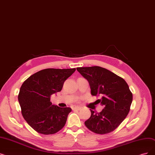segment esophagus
Masks as SVG:
<instances>
[{"mask_svg":"<svg viewBox=\"0 0 155 155\" xmlns=\"http://www.w3.org/2000/svg\"><path fill=\"white\" fill-rule=\"evenodd\" d=\"M82 109V107H80V106H75V107H73V110H80Z\"/></svg>","mask_w":155,"mask_h":155,"instance_id":"obj_1","label":"esophagus"}]
</instances>
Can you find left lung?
Wrapping results in <instances>:
<instances>
[{
    "mask_svg": "<svg viewBox=\"0 0 155 155\" xmlns=\"http://www.w3.org/2000/svg\"><path fill=\"white\" fill-rule=\"evenodd\" d=\"M89 82L92 96H101L99 103L104 106L100 113L90 110L91 117L85 122L92 132L105 134L113 131L122 123L130 111L132 94L125 80L100 66L77 68Z\"/></svg>",
    "mask_w": 155,
    "mask_h": 155,
    "instance_id": "left-lung-1",
    "label": "left lung"
}]
</instances>
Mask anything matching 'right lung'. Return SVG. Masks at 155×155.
I'll return each instance as SVG.
<instances>
[{
	"mask_svg": "<svg viewBox=\"0 0 155 155\" xmlns=\"http://www.w3.org/2000/svg\"><path fill=\"white\" fill-rule=\"evenodd\" d=\"M75 70L44 69L33 74L22 84L18 95L22 115L37 132L53 134L64 126L71 109L52 104L50 98L61 91L65 80Z\"/></svg>",
	"mask_w": 155,
	"mask_h": 155,
	"instance_id": "right-lung-1",
	"label": "right lung"
}]
</instances>
